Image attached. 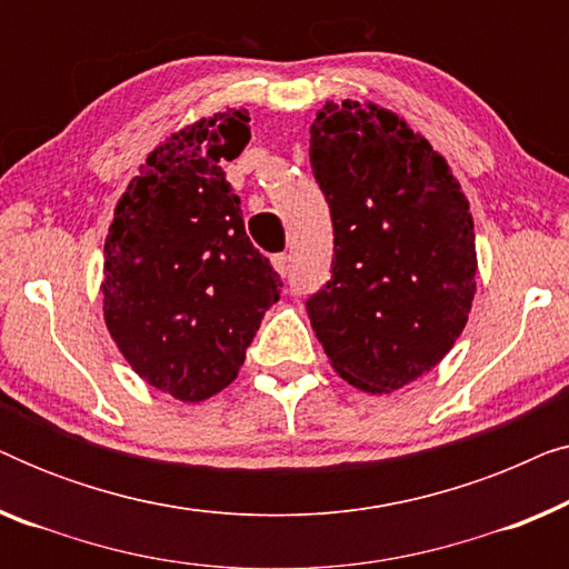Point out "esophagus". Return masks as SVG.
<instances>
[{"label":"esophagus","mask_w":569,"mask_h":569,"mask_svg":"<svg viewBox=\"0 0 569 569\" xmlns=\"http://www.w3.org/2000/svg\"><path fill=\"white\" fill-rule=\"evenodd\" d=\"M271 267L277 269V274H287V271H290V256L287 253H277V256H271Z\"/></svg>","instance_id":"esophagus-1"}]
</instances>
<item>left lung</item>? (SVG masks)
Instances as JSON below:
<instances>
[{"label": "left lung", "mask_w": 569, "mask_h": 569, "mask_svg": "<svg viewBox=\"0 0 569 569\" xmlns=\"http://www.w3.org/2000/svg\"><path fill=\"white\" fill-rule=\"evenodd\" d=\"M310 166L333 220L331 279L308 316L349 386L391 393L461 337L477 295L469 199L432 144L388 108L326 100Z\"/></svg>", "instance_id": "8db88e82"}]
</instances>
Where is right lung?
<instances>
[{
    "instance_id": "obj_1",
    "label": "right lung",
    "mask_w": 569,
    "mask_h": 569,
    "mask_svg": "<svg viewBox=\"0 0 569 569\" xmlns=\"http://www.w3.org/2000/svg\"><path fill=\"white\" fill-rule=\"evenodd\" d=\"M246 108L186 123L139 166L103 248L108 333L144 383L199 403L238 378L279 274L256 251L224 160L243 152Z\"/></svg>"
}]
</instances>
